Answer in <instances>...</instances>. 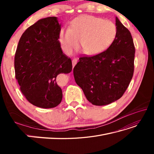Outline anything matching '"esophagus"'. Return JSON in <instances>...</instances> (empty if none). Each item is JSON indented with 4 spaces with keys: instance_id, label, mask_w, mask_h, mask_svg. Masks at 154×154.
<instances>
[{
    "instance_id": "1",
    "label": "esophagus",
    "mask_w": 154,
    "mask_h": 154,
    "mask_svg": "<svg viewBox=\"0 0 154 154\" xmlns=\"http://www.w3.org/2000/svg\"><path fill=\"white\" fill-rule=\"evenodd\" d=\"M77 62H78L77 58H74V59L72 60V67H73V68H74V66H75V65L77 63Z\"/></svg>"
}]
</instances>
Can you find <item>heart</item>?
<instances>
[{
	"mask_svg": "<svg viewBox=\"0 0 154 154\" xmlns=\"http://www.w3.org/2000/svg\"><path fill=\"white\" fill-rule=\"evenodd\" d=\"M117 35L113 22L92 15L75 18L69 27H63L59 32V41L65 52L72 53L79 47L87 55L104 52L112 44Z\"/></svg>",
	"mask_w": 154,
	"mask_h": 154,
	"instance_id": "b5f03b06",
	"label": "heart"
}]
</instances>
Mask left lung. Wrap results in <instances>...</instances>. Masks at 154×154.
I'll list each match as a JSON object with an SVG mask.
<instances>
[{
  "label": "left lung",
  "instance_id": "left-lung-1",
  "mask_svg": "<svg viewBox=\"0 0 154 154\" xmlns=\"http://www.w3.org/2000/svg\"><path fill=\"white\" fill-rule=\"evenodd\" d=\"M116 26L117 35L112 44L100 54L80 58L73 69L77 85L94 105L119 100L133 76L135 48L131 33L117 17Z\"/></svg>",
  "mask_w": 154,
  "mask_h": 154
}]
</instances>
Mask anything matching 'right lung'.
<instances>
[{"label":"right lung","instance_id":"1","mask_svg":"<svg viewBox=\"0 0 154 154\" xmlns=\"http://www.w3.org/2000/svg\"><path fill=\"white\" fill-rule=\"evenodd\" d=\"M60 29L57 17L38 20L22 34L15 53V78L20 91L40 108H54L61 103L57 77L72 71L71 60L63 53L58 40Z\"/></svg>","mask_w":154,"mask_h":154}]
</instances>
